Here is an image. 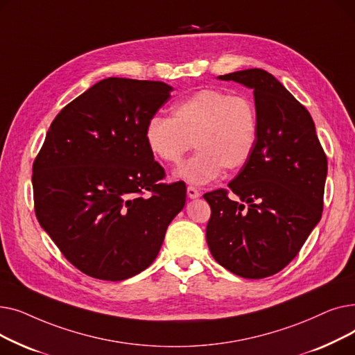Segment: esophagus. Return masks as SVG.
<instances>
[{"label": "esophagus", "instance_id": "esophagus-1", "mask_svg": "<svg viewBox=\"0 0 355 355\" xmlns=\"http://www.w3.org/2000/svg\"><path fill=\"white\" fill-rule=\"evenodd\" d=\"M187 196H189V198H198L201 196V193L194 187H189L187 189Z\"/></svg>", "mask_w": 355, "mask_h": 355}]
</instances>
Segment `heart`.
I'll return each mask as SVG.
<instances>
[{"mask_svg":"<svg viewBox=\"0 0 355 355\" xmlns=\"http://www.w3.org/2000/svg\"><path fill=\"white\" fill-rule=\"evenodd\" d=\"M259 121L254 103L220 89H202L173 106V115H154L144 130L151 155L165 165H178L190 149L198 153L175 173L178 180L204 185L223 170L237 171L253 155Z\"/></svg>","mask_w":355,"mask_h":355,"instance_id":"heart-1","label":"heart"}]
</instances>
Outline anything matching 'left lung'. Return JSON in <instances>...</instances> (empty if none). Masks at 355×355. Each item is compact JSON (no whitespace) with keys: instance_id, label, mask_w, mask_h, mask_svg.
Returning <instances> with one entry per match:
<instances>
[{"instance_id":"obj_1","label":"left lung","mask_w":355,"mask_h":355,"mask_svg":"<svg viewBox=\"0 0 355 355\" xmlns=\"http://www.w3.org/2000/svg\"><path fill=\"white\" fill-rule=\"evenodd\" d=\"M253 90L259 132L249 162L229 182L234 194H204L206 229L216 262L246 279L282 270L322 214L328 162L309 112L262 69L218 76Z\"/></svg>"}]
</instances>
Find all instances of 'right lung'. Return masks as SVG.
<instances>
[{
    "mask_svg": "<svg viewBox=\"0 0 355 355\" xmlns=\"http://www.w3.org/2000/svg\"><path fill=\"white\" fill-rule=\"evenodd\" d=\"M171 92L164 82H98L54 118L33 164L37 220L92 277L116 282L145 270L184 209L185 184L159 182L164 168L144 138Z\"/></svg>",
    "mask_w": 355,
    "mask_h": 355,
    "instance_id": "obj_1",
    "label": "right lung"
}]
</instances>
